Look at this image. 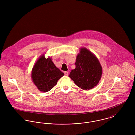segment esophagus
Masks as SVG:
<instances>
[{
	"mask_svg": "<svg viewBox=\"0 0 135 135\" xmlns=\"http://www.w3.org/2000/svg\"><path fill=\"white\" fill-rule=\"evenodd\" d=\"M64 74L65 75H66V76H68V72L67 71H65Z\"/></svg>",
	"mask_w": 135,
	"mask_h": 135,
	"instance_id": "34e87169",
	"label": "esophagus"
}]
</instances>
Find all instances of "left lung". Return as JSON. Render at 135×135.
<instances>
[{
	"label": "left lung",
	"instance_id": "8db88e82",
	"mask_svg": "<svg viewBox=\"0 0 135 135\" xmlns=\"http://www.w3.org/2000/svg\"><path fill=\"white\" fill-rule=\"evenodd\" d=\"M75 66L69 75L75 84L86 90L96 86L102 75V68L96 56L86 48L81 47Z\"/></svg>",
	"mask_w": 135,
	"mask_h": 135
}]
</instances>
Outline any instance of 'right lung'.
Segmentation results:
<instances>
[{
    "mask_svg": "<svg viewBox=\"0 0 135 135\" xmlns=\"http://www.w3.org/2000/svg\"><path fill=\"white\" fill-rule=\"evenodd\" d=\"M64 73L58 68L51 60L42 55L32 68L31 77L34 84L41 91L47 92L57 84Z\"/></svg>",
    "mask_w": 135,
    "mask_h": 135,
    "instance_id": "obj_1",
    "label": "right lung"
}]
</instances>
